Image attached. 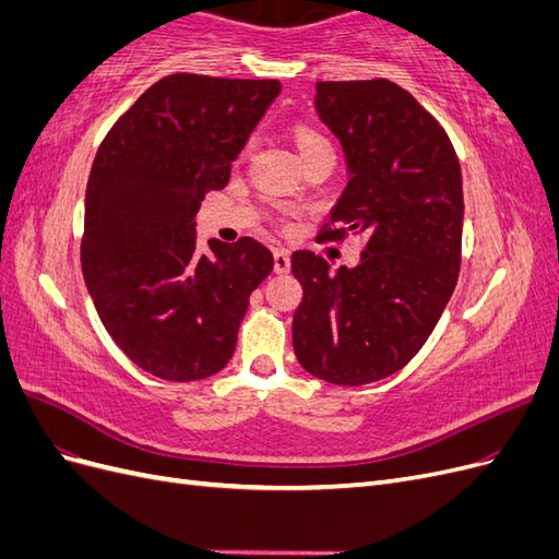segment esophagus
<instances>
[{
    "mask_svg": "<svg viewBox=\"0 0 559 559\" xmlns=\"http://www.w3.org/2000/svg\"><path fill=\"white\" fill-rule=\"evenodd\" d=\"M289 270H292V257H289V251L277 249V251H275V273H277V275H289Z\"/></svg>",
    "mask_w": 559,
    "mask_h": 559,
    "instance_id": "obj_1",
    "label": "esophagus"
}]
</instances>
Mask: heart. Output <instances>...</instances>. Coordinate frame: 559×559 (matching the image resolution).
<instances>
[{
	"mask_svg": "<svg viewBox=\"0 0 559 559\" xmlns=\"http://www.w3.org/2000/svg\"><path fill=\"white\" fill-rule=\"evenodd\" d=\"M329 142L321 138L319 132L310 130V128H298L296 132V146H298V154H306V151L310 148H317V146H326Z\"/></svg>",
	"mask_w": 559,
	"mask_h": 559,
	"instance_id": "obj_1",
	"label": "heart"
}]
</instances>
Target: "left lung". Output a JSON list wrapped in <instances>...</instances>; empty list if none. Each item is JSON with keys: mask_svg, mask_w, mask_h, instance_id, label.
<instances>
[{"mask_svg": "<svg viewBox=\"0 0 559 559\" xmlns=\"http://www.w3.org/2000/svg\"><path fill=\"white\" fill-rule=\"evenodd\" d=\"M314 109L349 175L319 240L364 233L368 242L357 267L335 273L312 251L294 253V352L310 376L359 386L408 364L448 306L462 263V170L445 130L392 81H317Z\"/></svg>", "mask_w": 559, "mask_h": 559, "instance_id": "left-lung-1", "label": "left lung"}]
</instances>
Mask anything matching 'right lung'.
Listing matches in <instances>:
<instances>
[{
    "instance_id": "obj_1",
    "label": "right lung",
    "mask_w": 559,
    "mask_h": 559,
    "mask_svg": "<svg viewBox=\"0 0 559 559\" xmlns=\"http://www.w3.org/2000/svg\"><path fill=\"white\" fill-rule=\"evenodd\" d=\"M282 86L170 74L107 132L86 186L83 280L114 343L148 376L205 380L235 352L249 296L273 270L253 238L195 249V214Z\"/></svg>"
}]
</instances>
